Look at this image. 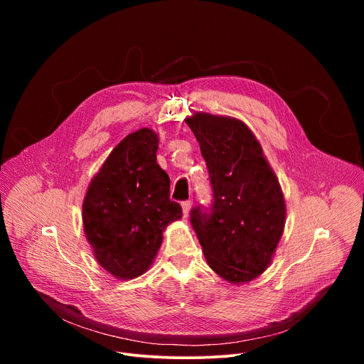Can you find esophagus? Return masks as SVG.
Listing matches in <instances>:
<instances>
[{"label":"esophagus","mask_w":364,"mask_h":364,"mask_svg":"<svg viewBox=\"0 0 364 364\" xmlns=\"http://www.w3.org/2000/svg\"><path fill=\"white\" fill-rule=\"evenodd\" d=\"M192 205H193V200H192V199H187V200H184V202L181 203V206H183V215H184V218L188 215V211H190V208H192Z\"/></svg>","instance_id":"obj_1"}]
</instances>
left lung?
<instances>
[{"instance_id":"8db88e82","label":"left lung","mask_w":364,"mask_h":364,"mask_svg":"<svg viewBox=\"0 0 364 364\" xmlns=\"http://www.w3.org/2000/svg\"><path fill=\"white\" fill-rule=\"evenodd\" d=\"M186 124L200 144L213 188L211 206H195L190 223L217 274L250 282L270 264L283 233L279 180L242 121L195 113Z\"/></svg>"}]
</instances>
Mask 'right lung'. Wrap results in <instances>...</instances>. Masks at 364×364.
<instances>
[{
    "label": "right lung",
    "instance_id": "right-lung-1",
    "mask_svg": "<svg viewBox=\"0 0 364 364\" xmlns=\"http://www.w3.org/2000/svg\"><path fill=\"white\" fill-rule=\"evenodd\" d=\"M156 134L141 128L112 150L87 190L82 220L95 259L118 279L143 274L162 243L165 227L180 220L169 199V177L156 162Z\"/></svg>",
    "mask_w": 364,
    "mask_h": 364
}]
</instances>
